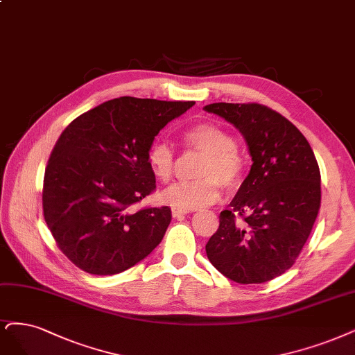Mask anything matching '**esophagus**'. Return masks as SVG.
<instances>
[{
  "mask_svg": "<svg viewBox=\"0 0 355 355\" xmlns=\"http://www.w3.org/2000/svg\"><path fill=\"white\" fill-rule=\"evenodd\" d=\"M188 214V211H183V210H179V209H172V216L175 218H183Z\"/></svg>",
  "mask_w": 355,
  "mask_h": 355,
  "instance_id": "34e87169",
  "label": "esophagus"
}]
</instances>
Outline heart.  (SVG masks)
<instances>
[{"mask_svg": "<svg viewBox=\"0 0 355 355\" xmlns=\"http://www.w3.org/2000/svg\"><path fill=\"white\" fill-rule=\"evenodd\" d=\"M182 141L188 148L204 153L197 176L198 179L176 182L166 188L160 200L183 211L198 210L216 202L220 197V185L236 189L245 176V160L235 148V138L211 121H201L183 132ZM146 160L154 178L162 182L173 175L176 158L173 148L163 141L151 144Z\"/></svg>", "mask_w": 355, "mask_h": 355, "instance_id": "b5f03b06", "label": "heart"}]
</instances>
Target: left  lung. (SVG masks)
I'll list each match as a JSON object with an SVG mask.
<instances>
[{
    "label": "left lung",
    "mask_w": 355,
    "mask_h": 355,
    "mask_svg": "<svg viewBox=\"0 0 355 355\" xmlns=\"http://www.w3.org/2000/svg\"><path fill=\"white\" fill-rule=\"evenodd\" d=\"M205 112L234 125L252 166L207 242L217 270L238 284H263L295 263L320 210V170L309 141L261 104L214 103ZM236 216H241L239 220Z\"/></svg>",
    "instance_id": "left-lung-1"
}]
</instances>
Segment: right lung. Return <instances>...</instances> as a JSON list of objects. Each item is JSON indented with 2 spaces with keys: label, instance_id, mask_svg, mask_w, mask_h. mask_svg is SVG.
Here are the masks:
<instances>
[{
  "label": "right lung",
  "instance_id": "obj_1",
  "mask_svg": "<svg viewBox=\"0 0 355 355\" xmlns=\"http://www.w3.org/2000/svg\"><path fill=\"white\" fill-rule=\"evenodd\" d=\"M193 101L120 96L83 113L61 133L44 176L48 229L67 259L91 275L128 270L162 242L168 207L129 213L155 189L146 154Z\"/></svg>",
  "mask_w": 355,
  "mask_h": 355
}]
</instances>
